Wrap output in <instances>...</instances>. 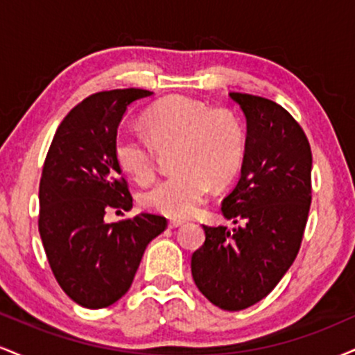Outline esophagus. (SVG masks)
Listing matches in <instances>:
<instances>
[{
  "label": "esophagus",
  "instance_id": "1",
  "mask_svg": "<svg viewBox=\"0 0 355 355\" xmlns=\"http://www.w3.org/2000/svg\"><path fill=\"white\" fill-rule=\"evenodd\" d=\"M183 225H185V222H183V220H170L168 222L170 229H178V227H183Z\"/></svg>",
  "mask_w": 355,
  "mask_h": 355
}]
</instances>
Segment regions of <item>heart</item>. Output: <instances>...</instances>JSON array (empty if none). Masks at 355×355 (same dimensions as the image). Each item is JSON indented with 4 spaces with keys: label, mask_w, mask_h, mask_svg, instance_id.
Returning a JSON list of instances; mask_svg holds the SVG:
<instances>
[{
    "label": "heart",
    "mask_w": 355,
    "mask_h": 355,
    "mask_svg": "<svg viewBox=\"0 0 355 355\" xmlns=\"http://www.w3.org/2000/svg\"><path fill=\"white\" fill-rule=\"evenodd\" d=\"M145 135L120 133L115 158L132 180L146 185L158 170V153H170L177 173L141 193V205L172 218L193 215L210 183L223 187L237 177L245 160L247 133L242 120L225 108L207 107L185 96L158 101L144 115Z\"/></svg>",
    "instance_id": "obj_1"
}]
</instances>
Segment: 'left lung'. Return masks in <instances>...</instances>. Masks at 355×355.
<instances>
[{
	"label": "left lung",
	"instance_id": "8db88e82",
	"mask_svg": "<svg viewBox=\"0 0 355 355\" xmlns=\"http://www.w3.org/2000/svg\"><path fill=\"white\" fill-rule=\"evenodd\" d=\"M247 120V148L223 217L207 227L191 255L195 285L223 311H243L267 297L294 263L312 202V152L302 126L275 101L230 93Z\"/></svg>",
	"mask_w": 355,
	"mask_h": 355
}]
</instances>
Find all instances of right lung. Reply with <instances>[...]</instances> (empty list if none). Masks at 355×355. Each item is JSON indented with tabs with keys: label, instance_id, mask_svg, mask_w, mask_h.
Segmentation results:
<instances>
[{
	"label": "right lung",
	"instance_id": "right-lung-1",
	"mask_svg": "<svg viewBox=\"0 0 355 355\" xmlns=\"http://www.w3.org/2000/svg\"><path fill=\"white\" fill-rule=\"evenodd\" d=\"M148 89L89 95L63 118L40 180L38 229L56 282L81 307L103 309L128 292L146 245L166 229L165 217L140 214L105 223L110 209L133 198L115 158L126 107Z\"/></svg>",
	"mask_w": 355,
	"mask_h": 355
}]
</instances>
